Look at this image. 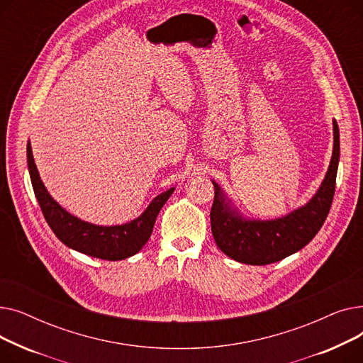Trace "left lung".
<instances>
[{"mask_svg":"<svg viewBox=\"0 0 363 363\" xmlns=\"http://www.w3.org/2000/svg\"><path fill=\"white\" fill-rule=\"evenodd\" d=\"M340 160V133L334 121V151L328 172L315 197L290 215L275 220H245L225 203L218 184L211 211L212 234L219 249L247 264H269L298 252L312 241L325 222L335 193Z\"/></svg>","mask_w":363,"mask_h":363,"instance_id":"left-lung-1","label":"left lung"}]
</instances>
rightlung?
<instances>
[{
	"label": "right lung",
	"instance_id": "right-lung-1",
	"mask_svg": "<svg viewBox=\"0 0 363 363\" xmlns=\"http://www.w3.org/2000/svg\"><path fill=\"white\" fill-rule=\"evenodd\" d=\"M28 166L35 196L55 237L76 252L104 260H122L138 253L151 237L160 208L175 189L170 188L157 196L135 220L119 226H99L67 213L50 196L36 169L30 144H28Z\"/></svg>",
	"mask_w": 363,
	"mask_h": 363
}]
</instances>
